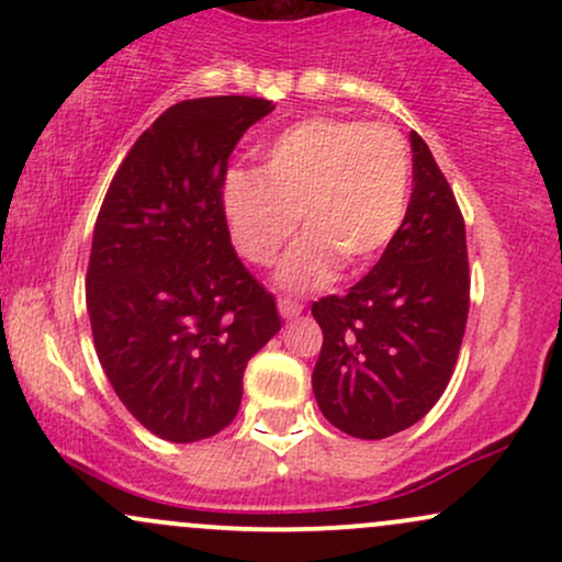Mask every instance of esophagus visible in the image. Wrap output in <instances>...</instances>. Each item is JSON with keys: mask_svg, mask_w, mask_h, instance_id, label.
<instances>
[{"mask_svg": "<svg viewBox=\"0 0 562 562\" xmlns=\"http://www.w3.org/2000/svg\"><path fill=\"white\" fill-rule=\"evenodd\" d=\"M277 308H280L282 319H295V317H301V312H303L301 303L293 299H280L277 301Z\"/></svg>", "mask_w": 562, "mask_h": 562, "instance_id": "34e87169", "label": "esophagus"}]
</instances>
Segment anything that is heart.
Returning a JSON list of instances; mask_svg holds the SVG:
<instances>
[{
  "label": "heart",
  "instance_id": "heart-1",
  "mask_svg": "<svg viewBox=\"0 0 562 562\" xmlns=\"http://www.w3.org/2000/svg\"><path fill=\"white\" fill-rule=\"evenodd\" d=\"M406 153L385 126L306 119L263 147L261 169H235L218 209L243 259L269 267L299 227L306 235L282 261L290 290L325 282L335 263L357 272L389 248L406 209Z\"/></svg>",
  "mask_w": 562,
  "mask_h": 562
}]
</instances>
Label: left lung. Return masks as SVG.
Masks as SVG:
<instances>
[{"label":"left lung","instance_id":"left-lung-1","mask_svg":"<svg viewBox=\"0 0 562 562\" xmlns=\"http://www.w3.org/2000/svg\"><path fill=\"white\" fill-rule=\"evenodd\" d=\"M402 227L344 295L312 306L322 351L312 389L322 415L353 438H389L423 420L454 372L470 306L465 222L420 134Z\"/></svg>","mask_w":562,"mask_h":562}]
</instances>
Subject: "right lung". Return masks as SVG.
<instances>
[{
    "label": "right lung",
    "instance_id": "obj_1",
    "mask_svg": "<svg viewBox=\"0 0 562 562\" xmlns=\"http://www.w3.org/2000/svg\"><path fill=\"white\" fill-rule=\"evenodd\" d=\"M272 111L240 94L177 102L134 142L97 216L87 272L97 359L164 441L227 428L245 364L280 330L272 293L237 259L218 209L232 150Z\"/></svg>",
    "mask_w": 562,
    "mask_h": 562
}]
</instances>
